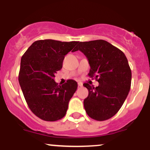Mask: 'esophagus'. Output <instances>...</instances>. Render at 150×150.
Listing matches in <instances>:
<instances>
[{"label":"esophagus","instance_id":"1","mask_svg":"<svg viewBox=\"0 0 150 150\" xmlns=\"http://www.w3.org/2000/svg\"><path fill=\"white\" fill-rule=\"evenodd\" d=\"M77 85H78V87H82V85H82V82H79L78 83H77Z\"/></svg>","mask_w":150,"mask_h":150}]
</instances>
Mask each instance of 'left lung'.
<instances>
[{
  "label": "left lung",
  "mask_w": 150,
  "mask_h": 150,
  "mask_svg": "<svg viewBox=\"0 0 150 150\" xmlns=\"http://www.w3.org/2000/svg\"><path fill=\"white\" fill-rule=\"evenodd\" d=\"M80 50L89 61L88 75L95 77L99 86H83L89 94L84 107L92 119L102 121L111 118L121 108L131 85L132 73L124 53L104 40L80 42Z\"/></svg>",
  "instance_id": "left-lung-1"
}]
</instances>
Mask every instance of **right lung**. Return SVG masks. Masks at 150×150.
Returning a JSON list of instances; mask_svg holds the SVG:
<instances>
[{"label":"right lung","mask_w":150,"mask_h":150,"mask_svg":"<svg viewBox=\"0 0 150 150\" xmlns=\"http://www.w3.org/2000/svg\"><path fill=\"white\" fill-rule=\"evenodd\" d=\"M78 43L38 40L22 56L19 83L29 108L41 119L56 121L66 114L77 83L68 80L58 85L53 78L63 67L65 55L71 50L76 51Z\"/></svg>","instance_id":"obj_1"}]
</instances>
